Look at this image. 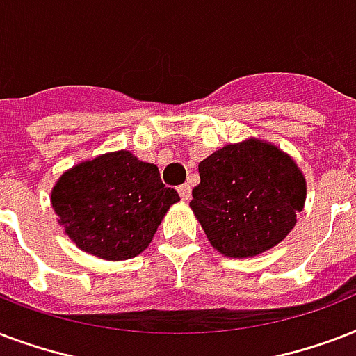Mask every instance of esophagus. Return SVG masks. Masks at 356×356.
I'll return each mask as SVG.
<instances>
[{"label": "esophagus", "mask_w": 356, "mask_h": 356, "mask_svg": "<svg viewBox=\"0 0 356 356\" xmlns=\"http://www.w3.org/2000/svg\"><path fill=\"white\" fill-rule=\"evenodd\" d=\"M178 193H180L181 200H189L191 198V186H187V184H184V186L178 187Z\"/></svg>", "instance_id": "obj_1"}]
</instances>
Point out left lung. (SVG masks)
I'll return each mask as SVG.
<instances>
[{
	"mask_svg": "<svg viewBox=\"0 0 356 356\" xmlns=\"http://www.w3.org/2000/svg\"><path fill=\"white\" fill-rule=\"evenodd\" d=\"M189 202L211 247L228 258L273 249L296 227L307 180L296 159L267 140L230 143L198 163Z\"/></svg>",
	"mask_w": 356,
	"mask_h": 356,
	"instance_id": "8db88e82",
	"label": "left lung"
}]
</instances>
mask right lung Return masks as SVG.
I'll use <instances>...</instances> for the list:
<instances>
[{
	"instance_id": "obj_1",
	"label": "right lung",
	"mask_w": 356,
	"mask_h": 356,
	"mask_svg": "<svg viewBox=\"0 0 356 356\" xmlns=\"http://www.w3.org/2000/svg\"><path fill=\"white\" fill-rule=\"evenodd\" d=\"M178 200L158 167L128 150L74 165L51 189V206L66 236L83 252L113 261L147 249Z\"/></svg>"
}]
</instances>
